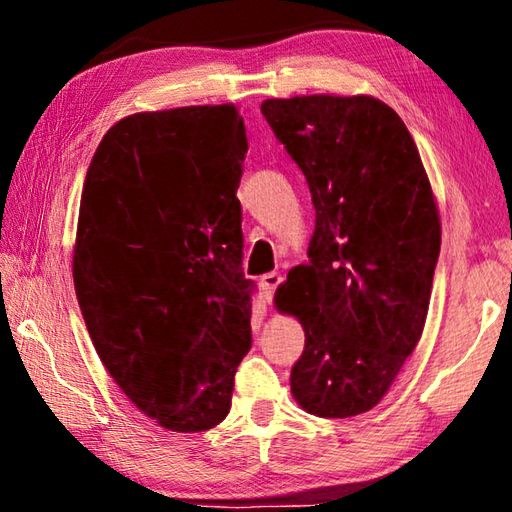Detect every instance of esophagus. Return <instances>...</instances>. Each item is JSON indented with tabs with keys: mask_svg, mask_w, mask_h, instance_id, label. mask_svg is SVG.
<instances>
[{
	"mask_svg": "<svg viewBox=\"0 0 512 512\" xmlns=\"http://www.w3.org/2000/svg\"><path fill=\"white\" fill-rule=\"evenodd\" d=\"M284 282V277L280 275V273H266V275H262V280H259V287H262V291H264V296H266V300H273V296H275V289L280 287V284Z\"/></svg>",
	"mask_w": 512,
	"mask_h": 512,
	"instance_id": "34e87169",
	"label": "esophagus"
}]
</instances>
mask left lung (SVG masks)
Masks as SVG:
<instances>
[{"mask_svg": "<svg viewBox=\"0 0 512 512\" xmlns=\"http://www.w3.org/2000/svg\"><path fill=\"white\" fill-rule=\"evenodd\" d=\"M262 115L316 207L309 264L275 293L305 327L291 393L318 418L366 413L420 341L440 255L418 146L372 97L266 99Z\"/></svg>", "mask_w": 512, "mask_h": 512, "instance_id": "1", "label": "left lung"}]
</instances>
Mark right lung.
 <instances>
[{"instance_id":"obj_1","label":"right lung","mask_w":512,"mask_h":512,"mask_svg":"<svg viewBox=\"0 0 512 512\" xmlns=\"http://www.w3.org/2000/svg\"><path fill=\"white\" fill-rule=\"evenodd\" d=\"M235 106L140 112L103 135L83 183L76 298L103 366L164 429L230 411L250 350L255 282L241 271Z\"/></svg>"}]
</instances>
